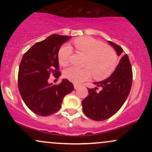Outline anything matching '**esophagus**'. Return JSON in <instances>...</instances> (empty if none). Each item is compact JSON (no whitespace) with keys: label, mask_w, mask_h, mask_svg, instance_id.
Returning a JSON list of instances; mask_svg holds the SVG:
<instances>
[{"label":"esophagus","mask_w":152,"mask_h":152,"mask_svg":"<svg viewBox=\"0 0 152 152\" xmlns=\"http://www.w3.org/2000/svg\"><path fill=\"white\" fill-rule=\"evenodd\" d=\"M74 86L75 89H76V88H78V85L77 84V83H74Z\"/></svg>","instance_id":"obj_1"}]
</instances>
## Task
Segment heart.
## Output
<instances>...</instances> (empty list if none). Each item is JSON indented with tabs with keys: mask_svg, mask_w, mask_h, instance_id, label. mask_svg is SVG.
I'll use <instances>...</instances> for the list:
<instances>
[{
	"mask_svg": "<svg viewBox=\"0 0 152 152\" xmlns=\"http://www.w3.org/2000/svg\"><path fill=\"white\" fill-rule=\"evenodd\" d=\"M75 46L80 51L87 56L85 61V68H67L64 71V77L74 83H81L91 77L96 80L107 78L114 71L117 64V56L112 48L106 46L102 42L91 37H82L75 40ZM72 48L69 44L64 45L59 50L58 58L61 66H66Z\"/></svg>",
	"mask_w": 152,
	"mask_h": 152,
	"instance_id": "obj_1",
	"label": "heart"
}]
</instances>
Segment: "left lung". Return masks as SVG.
<instances>
[{
  "label": "left lung",
  "mask_w": 152,
  "mask_h": 152,
  "mask_svg": "<svg viewBox=\"0 0 152 152\" xmlns=\"http://www.w3.org/2000/svg\"><path fill=\"white\" fill-rule=\"evenodd\" d=\"M121 58L112 74L104 81L94 83V88H88V96L82 101L83 111L95 121L106 120L121 109L129 94L132 83V69L127 54L121 46L108 41ZM101 91L96 92L98 87Z\"/></svg>",
  "instance_id": "obj_1"
}]
</instances>
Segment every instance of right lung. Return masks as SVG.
Masks as SVG:
<instances>
[{
    "label": "right lung",
    "mask_w": 152,
    "mask_h": 152,
    "mask_svg": "<svg viewBox=\"0 0 152 152\" xmlns=\"http://www.w3.org/2000/svg\"><path fill=\"white\" fill-rule=\"evenodd\" d=\"M71 37L50 35L35 43L24 54L19 66L18 89L26 105L39 116H49L61 109L63 99L73 91L74 87L64 79L58 85L48 82L50 75L58 78V53L64 43Z\"/></svg>",
    "instance_id": "right-lung-1"
}]
</instances>
